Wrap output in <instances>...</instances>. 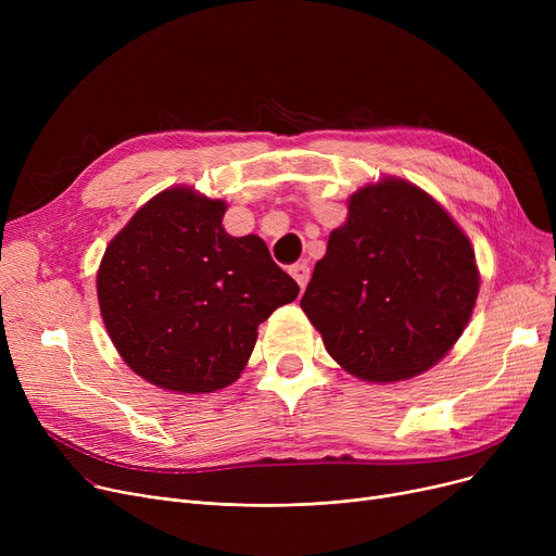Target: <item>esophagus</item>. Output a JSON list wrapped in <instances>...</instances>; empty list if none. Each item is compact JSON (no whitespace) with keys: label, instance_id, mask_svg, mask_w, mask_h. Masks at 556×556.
Listing matches in <instances>:
<instances>
[{"label":"esophagus","instance_id":"obj_1","mask_svg":"<svg viewBox=\"0 0 556 556\" xmlns=\"http://www.w3.org/2000/svg\"><path fill=\"white\" fill-rule=\"evenodd\" d=\"M288 273L293 275V279L300 283V288H306L308 277H311V268L306 266V263H295V266H290Z\"/></svg>","mask_w":556,"mask_h":556}]
</instances>
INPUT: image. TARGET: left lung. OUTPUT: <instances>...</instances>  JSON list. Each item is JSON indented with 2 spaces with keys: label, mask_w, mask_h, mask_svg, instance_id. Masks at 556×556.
I'll return each instance as SVG.
<instances>
[{
  "label": "left lung",
  "mask_w": 556,
  "mask_h": 556,
  "mask_svg": "<svg viewBox=\"0 0 556 556\" xmlns=\"http://www.w3.org/2000/svg\"><path fill=\"white\" fill-rule=\"evenodd\" d=\"M478 290L476 252L448 212L413 182L383 178L349 198L300 306L338 365L394 383L451 352Z\"/></svg>",
  "instance_id": "8db88e82"
}]
</instances>
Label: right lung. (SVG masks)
I'll list each match as a JSON object with an SVG mask.
<instances>
[{"label": "right lung", "mask_w": 556, "mask_h": 556, "mask_svg": "<svg viewBox=\"0 0 556 556\" xmlns=\"http://www.w3.org/2000/svg\"><path fill=\"white\" fill-rule=\"evenodd\" d=\"M227 204L170 187L128 220L97 273L103 325L124 363L170 392L204 394L245 369L256 329L300 293L256 233L229 237Z\"/></svg>", "instance_id": "obj_1"}]
</instances>
